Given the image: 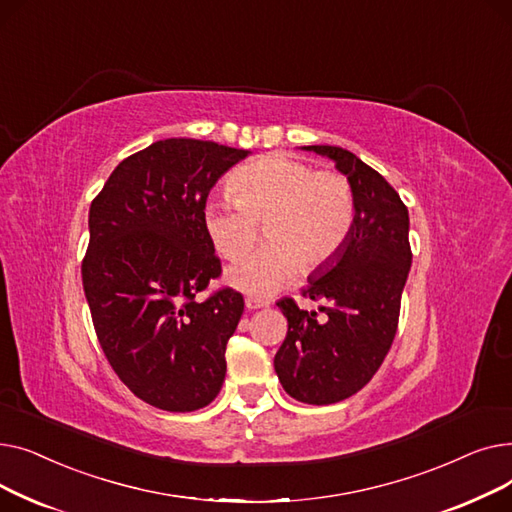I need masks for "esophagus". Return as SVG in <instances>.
<instances>
[{"label": "esophagus", "mask_w": 512, "mask_h": 512, "mask_svg": "<svg viewBox=\"0 0 512 512\" xmlns=\"http://www.w3.org/2000/svg\"><path fill=\"white\" fill-rule=\"evenodd\" d=\"M245 305H247V309L255 311V309H263V307H267L270 303H267V301H261V299H255V297H247V299H245Z\"/></svg>", "instance_id": "obj_1"}]
</instances>
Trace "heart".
<instances>
[{"label": "heart", "mask_w": 512, "mask_h": 512, "mask_svg": "<svg viewBox=\"0 0 512 512\" xmlns=\"http://www.w3.org/2000/svg\"><path fill=\"white\" fill-rule=\"evenodd\" d=\"M234 199L207 201L203 226L226 259L245 255L263 224L267 245L230 267V286L267 297L326 267L355 224L353 186L338 172H315L288 155H267L230 180Z\"/></svg>", "instance_id": "heart-1"}]
</instances>
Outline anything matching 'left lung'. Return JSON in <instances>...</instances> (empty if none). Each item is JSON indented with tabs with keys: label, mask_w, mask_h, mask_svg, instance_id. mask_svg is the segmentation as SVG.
I'll use <instances>...</instances> for the list:
<instances>
[{
	"label": "left lung",
	"mask_w": 512,
	"mask_h": 512,
	"mask_svg": "<svg viewBox=\"0 0 512 512\" xmlns=\"http://www.w3.org/2000/svg\"><path fill=\"white\" fill-rule=\"evenodd\" d=\"M334 161L355 193V224L342 251L309 276L305 297L328 299L317 321L292 299L278 303L288 332L274 357L282 388L307 405H334L380 369L396 334L411 270L409 209L382 174L342 147H303Z\"/></svg>",
	"instance_id": "1"
}]
</instances>
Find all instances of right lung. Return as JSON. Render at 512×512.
<instances>
[{
    "instance_id": "add662e5",
    "label": "right lung",
    "mask_w": 512,
    "mask_h": 512,
    "mask_svg": "<svg viewBox=\"0 0 512 512\" xmlns=\"http://www.w3.org/2000/svg\"><path fill=\"white\" fill-rule=\"evenodd\" d=\"M251 151L166 139L120 161L89 209L83 286L103 353L134 396L170 413L207 407L245 301L199 303L222 267L203 226L207 195Z\"/></svg>"
}]
</instances>
